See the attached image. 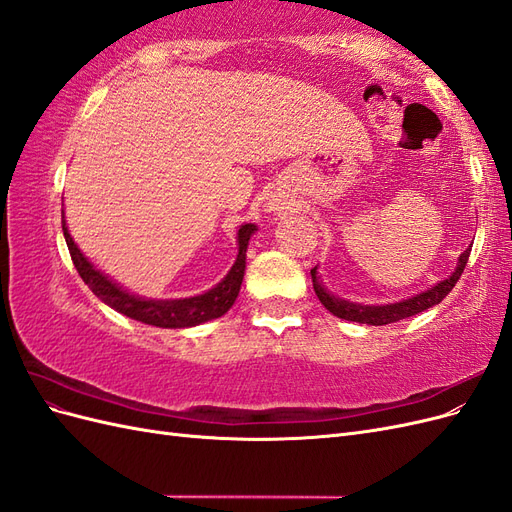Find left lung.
I'll return each instance as SVG.
<instances>
[{"label":"left lung","mask_w":512,"mask_h":512,"mask_svg":"<svg viewBox=\"0 0 512 512\" xmlns=\"http://www.w3.org/2000/svg\"><path fill=\"white\" fill-rule=\"evenodd\" d=\"M470 250H472V245L459 256L457 269L451 275H448L444 282L436 284V286L421 292V294H416V297L404 299L399 303H391V305H361V303H350V301L333 297V294H329L327 288L322 286L318 271H316L318 267L312 269V282H314V290L318 294L320 303L327 307L333 316L344 318V320H352V322H361V324H371V327H382V324H391V322H397V320L416 316V314L425 312V309L438 305L446 297V294L455 288L463 269H466V265H468Z\"/></svg>","instance_id":"8db88e82"}]
</instances>
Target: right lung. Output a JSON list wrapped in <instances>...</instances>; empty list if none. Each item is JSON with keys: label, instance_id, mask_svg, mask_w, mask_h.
Returning <instances> with one entry per match:
<instances>
[{"label": "right lung", "instance_id": "obj_1", "mask_svg": "<svg viewBox=\"0 0 512 512\" xmlns=\"http://www.w3.org/2000/svg\"><path fill=\"white\" fill-rule=\"evenodd\" d=\"M61 228H64V237L68 243V250L72 256V262L76 271L83 277V282L91 288L100 301H104L108 307H113L115 312L128 316L132 320L151 324V327H162V329H188L196 327V324H203L207 320L224 316L232 303L237 301L243 273H245V252L250 237L254 235L256 226L254 224H241L237 232V245L239 254L235 265L230 267L224 280L207 290L205 294H198V297L190 299H170V301H158V299H145L130 294L123 290L119 284L98 271L91 262L81 254L79 247L72 241L66 220H61Z\"/></svg>", "mask_w": 512, "mask_h": 512}]
</instances>
